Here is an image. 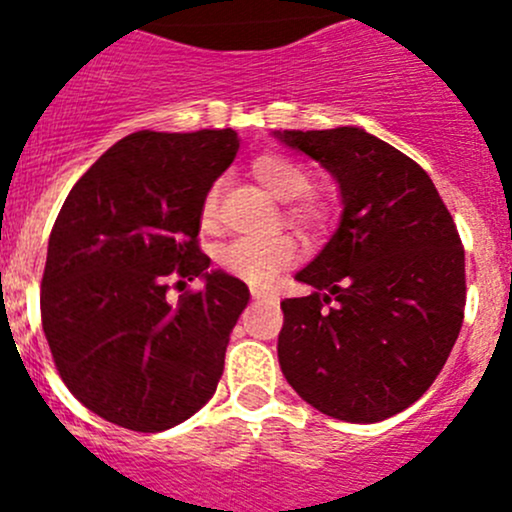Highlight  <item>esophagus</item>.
I'll return each mask as SVG.
<instances>
[{"label":"esophagus","mask_w":512,"mask_h":512,"mask_svg":"<svg viewBox=\"0 0 512 512\" xmlns=\"http://www.w3.org/2000/svg\"><path fill=\"white\" fill-rule=\"evenodd\" d=\"M252 299H257V301H267V299H274V294L265 292V289H252Z\"/></svg>","instance_id":"1"}]
</instances>
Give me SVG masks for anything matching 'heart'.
Segmentation results:
<instances>
[{
	"label": "heart",
	"mask_w": 512,
	"mask_h": 512,
	"mask_svg": "<svg viewBox=\"0 0 512 512\" xmlns=\"http://www.w3.org/2000/svg\"><path fill=\"white\" fill-rule=\"evenodd\" d=\"M252 176L279 201L289 203L287 218L304 230L324 228L328 213L324 203L306 198L311 191V174L299 161L284 154H260L250 166ZM220 186L215 184L203 198V223H213L218 213ZM297 247L289 238H238L220 250L218 262L223 270L252 287H270L279 272L294 265Z\"/></svg>",
	"instance_id": "b5f03b06"
}]
</instances>
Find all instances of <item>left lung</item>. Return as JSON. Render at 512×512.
<instances>
[{
    "label": "left lung",
    "instance_id": "left-lung-1",
    "mask_svg": "<svg viewBox=\"0 0 512 512\" xmlns=\"http://www.w3.org/2000/svg\"><path fill=\"white\" fill-rule=\"evenodd\" d=\"M274 137L338 181L341 223L297 272L277 355L287 383L333 419L383 422L444 368L466 306L464 247L427 171L358 127Z\"/></svg>",
    "mask_w": 512,
    "mask_h": 512
}]
</instances>
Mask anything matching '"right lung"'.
Here are the masks:
<instances>
[{
    "instance_id": "right-lung-1",
    "label": "right lung",
    "mask_w": 512,
    "mask_h": 512,
    "mask_svg": "<svg viewBox=\"0 0 512 512\" xmlns=\"http://www.w3.org/2000/svg\"><path fill=\"white\" fill-rule=\"evenodd\" d=\"M233 129L152 132L112 144L71 188L48 238L41 324L68 390L107 422L164 432L218 387L245 282L208 272L203 198L233 164ZM201 293L169 302L170 282Z\"/></svg>"
}]
</instances>
